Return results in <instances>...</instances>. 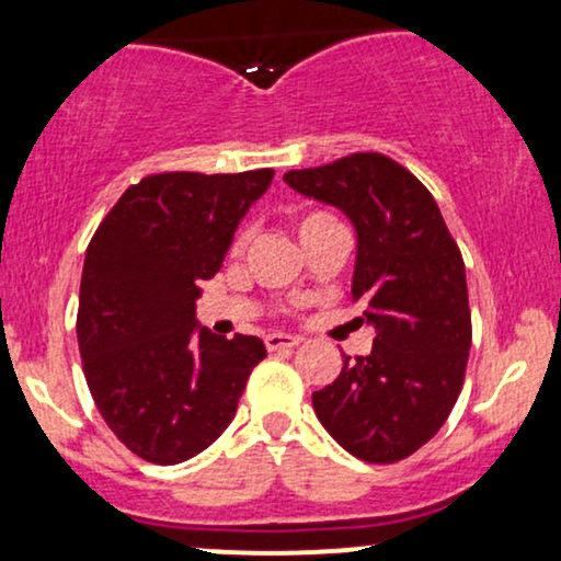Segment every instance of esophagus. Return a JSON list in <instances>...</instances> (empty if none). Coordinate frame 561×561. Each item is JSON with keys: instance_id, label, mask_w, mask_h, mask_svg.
<instances>
[{"instance_id": "1", "label": "esophagus", "mask_w": 561, "mask_h": 561, "mask_svg": "<svg viewBox=\"0 0 561 561\" xmlns=\"http://www.w3.org/2000/svg\"><path fill=\"white\" fill-rule=\"evenodd\" d=\"M266 343L268 351H287V347H295L300 343V337H295V334H285V332H274V334H266Z\"/></svg>"}]
</instances>
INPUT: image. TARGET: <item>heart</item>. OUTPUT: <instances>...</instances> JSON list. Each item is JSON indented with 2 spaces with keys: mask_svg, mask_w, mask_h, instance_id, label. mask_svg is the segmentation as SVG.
<instances>
[{
  "mask_svg": "<svg viewBox=\"0 0 561 561\" xmlns=\"http://www.w3.org/2000/svg\"><path fill=\"white\" fill-rule=\"evenodd\" d=\"M334 227H340L337 218L324 214V210H308V214H302L298 218V237L300 240H306V237H313V234H319V231H327ZM242 244H244V234L237 237L234 244H231V250H234V253H240Z\"/></svg>",
  "mask_w": 561,
  "mask_h": 561,
  "instance_id": "heart-1",
  "label": "heart"
}]
</instances>
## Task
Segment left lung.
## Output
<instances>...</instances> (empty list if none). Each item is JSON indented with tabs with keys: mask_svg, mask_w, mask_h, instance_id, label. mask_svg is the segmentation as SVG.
Here are the masks:
<instances>
[{
	"mask_svg": "<svg viewBox=\"0 0 561 561\" xmlns=\"http://www.w3.org/2000/svg\"><path fill=\"white\" fill-rule=\"evenodd\" d=\"M285 182L353 224L351 295L375 327L369 356H345L340 377L313 392V411L356 459L401 461L446 424L465 385V261L427 186L379 152L287 171Z\"/></svg>",
	"mask_w": 561,
	"mask_h": 561,
	"instance_id": "obj_1",
	"label": "left lung"
}]
</instances>
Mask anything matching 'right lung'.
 I'll list each match as a JSON object with an SVG mask.
<instances>
[{"label":"right lung","instance_id":"right-lung-1","mask_svg":"<svg viewBox=\"0 0 561 561\" xmlns=\"http://www.w3.org/2000/svg\"><path fill=\"white\" fill-rule=\"evenodd\" d=\"M274 171L156 173L128 186L87 248L79 351L89 392L139 459L179 465L216 440L266 345L197 327L214 279Z\"/></svg>","mask_w":561,"mask_h":561}]
</instances>
